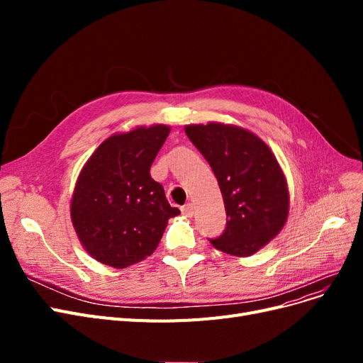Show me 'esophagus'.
<instances>
[{"instance_id":"esophagus-1","label":"esophagus","mask_w":363,"mask_h":363,"mask_svg":"<svg viewBox=\"0 0 363 363\" xmlns=\"http://www.w3.org/2000/svg\"><path fill=\"white\" fill-rule=\"evenodd\" d=\"M182 213L184 215V216H194V213H195V207H194V204H186V206H183L182 207Z\"/></svg>"}]
</instances>
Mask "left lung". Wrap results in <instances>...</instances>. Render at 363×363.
Returning a JSON list of instances; mask_svg holds the SVG:
<instances>
[{
    "label": "left lung",
    "instance_id": "1",
    "mask_svg": "<svg viewBox=\"0 0 363 363\" xmlns=\"http://www.w3.org/2000/svg\"><path fill=\"white\" fill-rule=\"evenodd\" d=\"M218 180L227 225L211 244L227 255L247 257L276 238L289 215L286 177L271 148L238 125L208 123L184 127Z\"/></svg>",
    "mask_w": 363,
    "mask_h": 363
}]
</instances>
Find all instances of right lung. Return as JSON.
<instances>
[{
    "mask_svg": "<svg viewBox=\"0 0 363 363\" xmlns=\"http://www.w3.org/2000/svg\"><path fill=\"white\" fill-rule=\"evenodd\" d=\"M169 131V125L156 124L112 135L77 179L72 225L83 248L104 265L127 268L151 256L168 219L180 213L150 175Z\"/></svg>",
    "mask_w": 363,
    "mask_h": 363,
    "instance_id": "add662e5",
    "label": "right lung"
}]
</instances>
